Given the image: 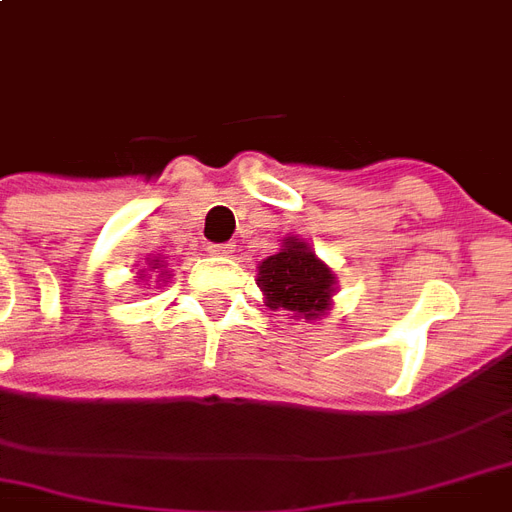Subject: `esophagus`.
Segmentation results:
<instances>
[{
    "label": "esophagus",
    "instance_id": "34e87169",
    "mask_svg": "<svg viewBox=\"0 0 512 512\" xmlns=\"http://www.w3.org/2000/svg\"><path fill=\"white\" fill-rule=\"evenodd\" d=\"M208 252L214 257H230L236 252V246L233 244H208Z\"/></svg>",
    "mask_w": 512,
    "mask_h": 512
}]
</instances>
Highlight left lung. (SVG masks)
Masks as SVG:
<instances>
[{"mask_svg": "<svg viewBox=\"0 0 512 512\" xmlns=\"http://www.w3.org/2000/svg\"><path fill=\"white\" fill-rule=\"evenodd\" d=\"M257 287L268 309L314 323L333 309L336 274L314 255L304 238L285 236L282 249L257 266Z\"/></svg>", "mask_w": 512, "mask_h": 512, "instance_id": "obj_1", "label": "left lung"}]
</instances>
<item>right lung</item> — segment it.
<instances>
[{
  "label": "right lung",
  "instance_id": "right-lung-1",
  "mask_svg": "<svg viewBox=\"0 0 512 512\" xmlns=\"http://www.w3.org/2000/svg\"><path fill=\"white\" fill-rule=\"evenodd\" d=\"M168 263L162 257H146V268H140L138 279L140 282H149V279H157V285H168L170 279Z\"/></svg>",
  "mask_w": 512,
  "mask_h": 512
}]
</instances>
